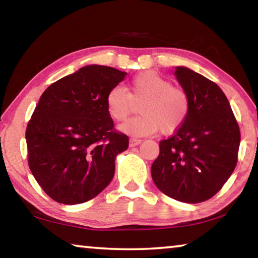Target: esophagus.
Listing matches in <instances>:
<instances>
[{
    "instance_id": "1",
    "label": "esophagus",
    "mask_w": 258,
    "mask_h": 258,
    "mask_svg": "<svg viewBox=\"0 0 258 258\" xmlns=\"http://www.w3.org/2000/svg\"><path fill=\"white\" fill-rule=\"evenodd\" d=\"M141 144L140 139H137V138H131L130 139V147H134V146H138Z\"/></svg>"
}]
</instances>
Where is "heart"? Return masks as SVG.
Returning <instances> with one entry per match:
<instances>
[{
	"label": "heart",
	"mask_w": 258,
	"mask_h": 258,
	"mask_svg": "<svg viewBox=\"0 0 258 258\" xmlns=\"http://www.w3.org/2000/svg\"><path fill=\"white\" fill-rule=\"evenodd\" d=\"M138 102L140 116L122 124L119 127L121 132L132 136H149L160 130L174 132L186 119L190 107L186 92L172 87L170 81L155 72L134 76L127 90L119 86L112 88L105 99L107 113L114 121H124Z\"/></svg>",
	"instance_id": "obj_1"
}]
</instances>
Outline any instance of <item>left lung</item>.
<instances>
[{
	"mask_svg": "<svg viewBox=\"0 0 258 258\" xmlns=\"http://www.w3.org/2000/svg\"><path fill=\"white\" fill-rule=\"evenodd\" d=\"M174 74L189 96V113L174 136L160 142L152 178L170 198L197 204L213 197L235 169L240 128L217 84L186 67H176Z\"/></svg>",
	"mask_w": 258,
	"mask_h": 258,
	"instance_id": "1",
	"label": "left lung"
}]
</instances>
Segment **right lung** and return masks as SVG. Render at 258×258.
I'll return each mask as SVG.
<instances>
[{
  "mask_svg": "<svg viewBox=\"0 0 258 258\" xmlns=\"http://www.w3.org/2000/svg\"><path fill=\"white\" fill-rule=\"evenodd\" d=\"M127 73L89 64L44 91L26 127L29 167L53 201L88 202L109 185L128 137L113 130L106 95Z\"/></svg>",
  "mask_w": 258,
  "mask_h": 258,
  "instance_id": "1",
  "label": "right lung"
}]
</instances>
